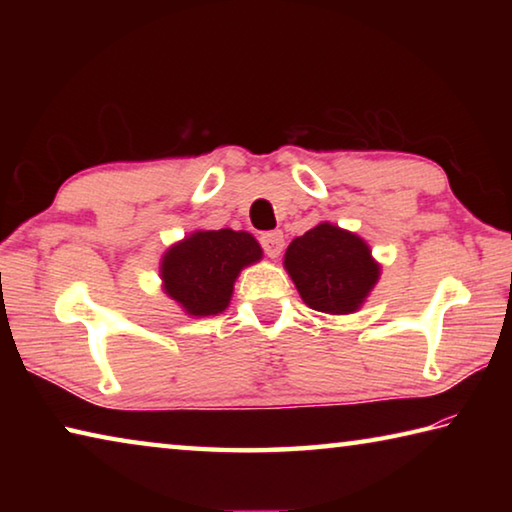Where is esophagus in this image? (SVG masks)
<instances>
[{"instance_id":"1","label":"esophagus","mask_w":512,"mask_h":512,"mask_svg":"<svg viewBox=\"0 0 512 512\" xmlns=\"http://www.w3.org/2000/svg\"><path fill=\"white\" fill-rule=\"evenodd\" d=\"M262 246H264V250H266V255L268 257H280V253H282V248H284V235L280 230H273V232H264L262 235Z\"/></svg>"}]
</instances>
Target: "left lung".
<instances>
[{"mask_svg":"<svg viewBox=\"0 0 512 512\" xmlns=\"http://www.w3.org/2000/svg\"><path fill=\"white\" fill-rule=\"evenodd\" d=\"M284 268L305 305L332 316L359 311L381 275L366 239L329 221L291 241Z\"/></svg>","mask_w":512,"mask_h":512,"instance_id":"8db88e82","label":"left lung"}]
</instances>
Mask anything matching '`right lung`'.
I'll return each mask as SVG.
<instances>
[{"mask_svg":"<svg viewBox=\"0 0 512 512\" xmlns=\"http://www.w3.org/2000/svg\"><path fill=\"white\" fill-rule=\"evenodd\" d=\"M262 257V246L246 230H194L164 250L162 291L187 316H216L228 309L239 273Z\"/></svg>","mask_w":512,"mask_h":512,"instance_id":"add662e5","label":"right lung"}]
</instances>
